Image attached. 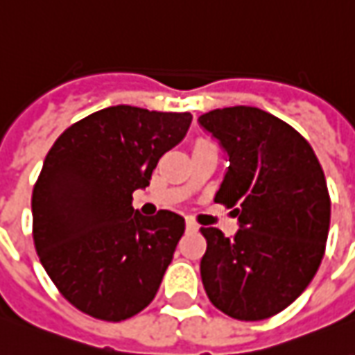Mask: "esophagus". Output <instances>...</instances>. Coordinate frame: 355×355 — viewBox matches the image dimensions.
<instances>
[{
    "label": "esophagus",
    "mask_w": 355,
    "mask_h": 355,
    "mask_svg": "<svg viewBox=\"0 0 355 355\" xmlns=\"http://www.w3.org/2000/svg\"><path fill=\"white\" fill-rule=\"evenodd\" d=\"M185 228L189 230V232H197V230H199V224L193 218H187L185 220Z\"/></svg>",
    "instance_id": "1"
}]
</instances>
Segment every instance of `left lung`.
<instances>
[{"label": "left lung", "mask_w": 355, "mask_h": 355, "mask_svg": "<svg viewBox=\"0 0 355 355\" xmlns=\"http://www.w3.org/2000/svg\"><path fill=\"white\" fill-rule=\"evenodd\" d=\"M228 154L214 201L234 207L239 230L226 238L201 228L205 292L239 321H263L286 309L309 286L324 255L331 197L311 145L268 112L251 106L199 117Z\"/></svg>", "instance_id": "left-lung-1"}]
</instances>
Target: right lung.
Returning <instances> with one entry per match:
<instances>
[{"mask_svg": "<svg viewBox=\"0 0 355 355\" xmlns=\"http://www.w3.org/2000/svg\"><path fill=\"white\" fill-rule=\"evenodd\" d=\"M191 119L110 106L50 148L33 191V238L51 282L79 311L117 322L154 300L185 220L172 210L143 216L131 201Z\"/></svg>", "mask_w": 355, "mask_h": 355, "instance_id": "1", "label": "right lung"}]
</instances>
